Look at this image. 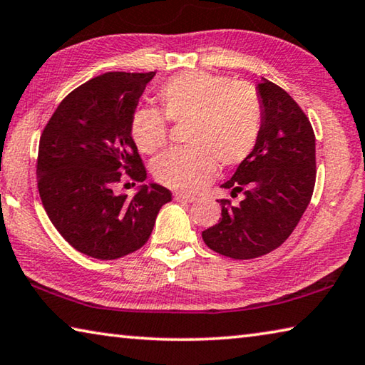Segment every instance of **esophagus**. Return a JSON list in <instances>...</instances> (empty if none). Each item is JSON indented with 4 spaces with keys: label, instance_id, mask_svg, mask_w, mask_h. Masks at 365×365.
Instances as JSON below:
<instances>
[{
    "label": "esophagus",
    "instance_id": "1",
    "mask_svg": "<svg viewBox=\"0 0 365 365\" xmlns=\"http://www.w3.org/2000/svg\"><path fill=\"white\" fill-rule=\"evenodd\" d=\"M174 200L175 201H180V202H193L196 197L195 196H190V195H183V193H175L174 195Z\"/></svg>",
    "mask_w": 365,
    "mask_h": 365
}]
</instances>
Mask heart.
I'll return each mask as SVG.
<instances>
[{
	"instance_id": "b5f03b06",
	"label": "heart",
	"mask_w": 365,
	"mask_h": 365,
	"mask_svg": "<svg viewBox=\"0 0 365 365\" xmlns=\"http://www.w3.org/2000/svg\"><path fill=\"white\" fill-rule=\"evenodd\" d=\"M160 110L138 109L130 120L132 138L141 153L151 154L168 141V120L188 122V148L160 154L153 174L164 187L196 191L222 168H233L255 150L262 128V100L255 86L232 82L220 73H177L158 91Z\"/></svg>"
}]
</instances>
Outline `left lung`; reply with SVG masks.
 Here are the masks:
<instances>
[{
  "label": "left lung",
  "instance_id": "left-lung-1",
  "mask_svg": "<svg viewBox=\"0 0 365 365\" xmlns=\"http://www.w3.org/2000/svg\"><path fill=\"white\" fill-rule=\"evenodd\" d=\"M262 128L255 150L222 188L243 193L238 206L220 200L222 219L202 232L212 251L232 259L267 255L285 242L304 214L316 183V135L296 101L262 78Z\"/></svg>",
  "mask_w": 365,
  "mask_h": 365
}]
</instances>
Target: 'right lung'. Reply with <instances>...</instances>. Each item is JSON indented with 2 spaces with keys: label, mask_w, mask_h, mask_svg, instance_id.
<instances>
[{
  "label": "right lung",
  "mask_w": 365,
  "mask_h": 365,
  "mask_svg": "<svg viewBox=\"0 0 365 365\" xmlns=\"http://www.w3.org/2000/svg\"><path fill=\"white\" fill-rule=\"evenodd\" d=\"M156 72H108L67 95L41 133L38 191L49 220L83 255L110 261L140 250L159 209L172 200L159 183L117 195L122 170L137 182L146 169L130 133L140 96Z\"/></svg>",
  "instance_id": "obj_1"
}]
</instances>
